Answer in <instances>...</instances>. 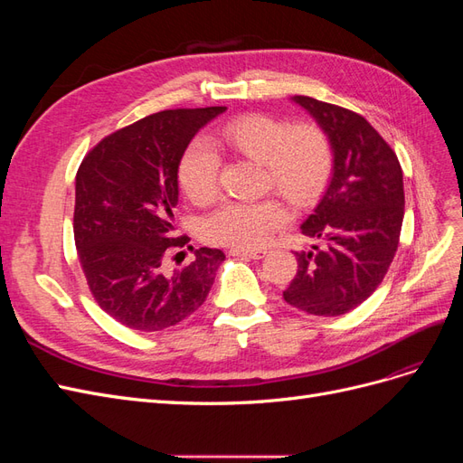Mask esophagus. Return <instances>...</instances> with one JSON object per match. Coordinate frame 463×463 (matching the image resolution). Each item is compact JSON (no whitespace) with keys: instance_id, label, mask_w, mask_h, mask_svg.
I'll return each mask as SVG.
<instances>
[{"instance_id":"1","label":"esophagus","mask_w":463,"mask_h":463,"mask_svg":"<svg viewBox=\"0 0 463 463\" xmlns=\"http://www.w3.org/2000/svg\"><path fill=\"white\" fill-rule=\"evenodd\" d=\"M230 255L241 259H262L266 255L264 249H232Z\"/></svg>"}]
</instances>
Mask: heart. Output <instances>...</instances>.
I'll return each instance as SVG.
<instances>
[{"mask_svg": "<svg viewBox=\"0 0 463 463\" xmlns=\"http://www.w3.org/2000/svg\"><path fill=\"white\" fill-rule=\"evenodd\" d=\"M216 145L262 165V184L293 204H311L325 187L332 150L326 133L313 121L289 125L270 114H247L216 135ZM220 160L203 141L191 143L179 160V185L194 204H208L218 197ZM288 222L282 204L264 199L253 203H226L203 222V235L210 243L235 249L262 245Z\"/></svg>", "mask_w": 463, "mask_h": 463, "instance_id": "b5f03b06", "label": "heart"}]
</instances>
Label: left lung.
<instances>
[{
    "mask_svg": "<svg viewBox=\"0 0 463 463\" xmlns=\"http://www.w3.org/2000/svg\"><path fill=\"white\" fill-rule=\"evenodd\" d=\"M332 148V175L301 233L318 240L299 250L298 274L284 291L291 307L317 317L345 315L381 286L398 250L403 175L394 150L355 111L293 96Z\"/></svg>",
    "mask_w": 463,
    "mask_h": 463,
    "instance_id": "obj_1",
    "label": "left lung"
}]
</instances>
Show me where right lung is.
Listing matches in <instances>:
<instances>
[{
  "label": "right lung",
  "mask_w": 463,
  "mask_h": 463,
  "mask_svg": "<svg viewBox=\"0 0 463 463\" xmlns=\"http://www.w3.org/2000/svg\"><path fill=\"white\" fill-rule=\"evenodd\" d=\"M223 111H158L108 135L80 162L73 216L79 260L100 309L131 330L158 332L191 317L226 259L220 249L201 247L184 269L167 266L189 241L175 237L174 223L179 160Z\"/></svg>",
  "instance_id": "obj_1"
}]
</instances>
